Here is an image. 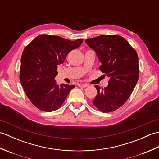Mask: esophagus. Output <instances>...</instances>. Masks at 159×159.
Masks as SVG:
<instances>
[{
  "label": "esophagus",
  "instance_id": "34e87169",
  "mask_svg": "<svg viewBox=\"0 0 159 159\" xmlns=\"http://www.w3.org/2000/svg\"><path fill=\"white\" fill-rule=\"evenodd\" d=\"M78 86L80 87H86L88 86V84L87 83H79L78 84Z\"/></svg>",
  "mask_w": 159,
  "mask_h": 159
}]
</instances>
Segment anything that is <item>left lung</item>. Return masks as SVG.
Returning <instances> with one entry per match:
<instances>
[{
  "label": "left lung",
  "instance_id": "obj_1",
  "mask_svg": "<svg viewBox=\"0 0 159 159\" xmlns=\"http://www.w3.org/2000/svg\"><path fill=\"white\" fill-rule=\"evenodd\" d=\"M85 42L102 63L101 72L109 78L108 86L104 89L95 85L97 95L93 104L103 113L112 112L126 102L138 81L137 53L120 35H102L87 39Z\"/></svg>",
  "mask_w": 159,
  "mask_h": 159
}]
</instances>
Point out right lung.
<instances>
[{
	"mask_svg": "<svg viewBox=\"0 0 159 159\" xmlns=\"http://www.w3.org/2000/svg\"><path fill=\"white\" fill-rule=\"evenodd\" d=\"M83 39L75 41L55 35H42L33 40L22 52L20 80L33 105L47 112L58 109L74 85L57 84V67L71 50L79 47Z\"/></svg>",
	"mask_w": 159,
	"mask_h": 159,
	"instance_id": "add662e5",
	"label": "right lung"
}]
</instances>
